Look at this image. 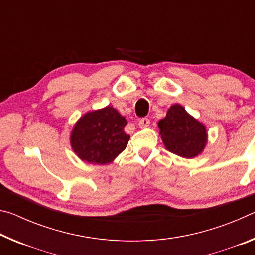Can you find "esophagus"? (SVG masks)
Returning <instances> with one entry per match:
<instances>
[{"instance_id":"obj_1","label":"esophagus","mask_w":255,"mask_h":255,"mask_svg":"<svg viewBox=\"0 0 255 255\" xmlns=\"http://www.w3.org/2000/svg\"><path fill=\"white\" fill-rule=\"evenodd\" d=\"M149 119L148 118H141L139 119V122H138V126H139V128H146L147 126H149Z\"/></svg>"}]
</instances>
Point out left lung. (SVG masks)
Wrapping results in <instances>:
<instances>
[{
  "mask_svg": "<svg viewBox=\"0 0 255 255\" xmlns=\"http://www.w3.org/2000/svg\"><path fill=\"white\" fill-rule=\"evenodd\" d=\"M158 128L166 149L181 157L198 156L207 144L205 125L190 116L180 105H173L167 110L165 118L158 122Z\"/></svg>",
  "mask_w": 255,
  "mask_h": 255,
  "instance_id": "left-lung-1",
  "label": "left lung"
}]
</instances>
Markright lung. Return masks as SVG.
<instances>
[{"label": "right lung", "instance_id": "obj_1", "mask_svg": "<svg viewBox=\"0 0 255 255\" xmlns=\"http://www.w3.org/2000/svg\"><path fill=\"white\" fill-rule=\"evenodd\" d=\"M127 120L110 106L86 112L71 132V146L82 161L111 163L126 148L130 136L125 132Z\"/></svg>", "mask_w": 255, "mask_h": 255}]
</instances>
